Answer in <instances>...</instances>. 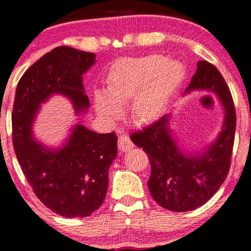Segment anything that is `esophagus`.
I'll list each match as a JSON object with an SVG mask.
<instances>
[{
  "mask_svg": "<svg viewBox=\"0 0 251 251\" xmlns=\"http://www.w3.org/2000/svg\"><path fill=\"white\" fill-rule=\"evenodd\" d=\"M118 146L121 152H128V151H130L133 147V144L131 142V139L129 138V136L122 135L120 136L118 139Z\"/></svg>",
  "mask_w": 251,
  "mask_h": 251,
  "instance_id": "1",
  "label": "esophagus"
}]
</instances>
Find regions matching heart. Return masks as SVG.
<instances>
[{
	"label": "heart",
	"instance_id": "obj_1",
	"mask_svg": "<svg viewBox=\"0 0 251 251\" xmlns=\"http://www.w3.org/2000/svg\"><path fill=\"white\" fill-rule=\"evenodd\" d=\"M183 76V65L166 61L160 54L123 60L109 74L108 91L95 92L96 109L105 119L114 120L121 113V104L135 97L132 119L138 122L153 121Z\"/></svg>",
	"mask_w": 251,
	"mask_h": 251
}]
</instances>
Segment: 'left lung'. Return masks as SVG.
Instances as JSON below:
<instances>
[{
	"instance_id": "obj_1",
	"label": "left lung",
	"mask_w": 251,
	"mask_h": 251,
	"mask_svg": "<svg viewBox=\"0 0 251 251\" xmlns=\"http://www.w3.org/2000/svg\"><path fill=\"white\" fill-rule=\"evenodd\" d=\"M208 90L217 94L224 106L225 120L217 139L207 151L187 155L171 136L169 115L130 135L132 143L143 147L151 162L147 186L161 207L171 211L194 210L204 204L222 186L231 167L236 114L229 88L217 68L205 60L198 68L185 92Z\"/></svg>"
}]
</instances>
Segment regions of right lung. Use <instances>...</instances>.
<instances>
[{
	"label": "right lung",
	"instance_id": "obj_1",
	"mask_svg": "<svg viewBox=\"0 0 251 251\" xmlns=\"http://www.w3.org/2000/svg\"><path fill=\"white\" fill-rule=\"evenodd\" d=\"M94 64L95 53L54 48L24 73L13 102L12 142L23 173L39 200L66 218L88 217L102 204L118 136L77 125L66 145L49 150L34 140L32 123L41 102L52 94L70 97L76 113L87 109L82 75Z\"/></svg>",
	"mask_w": 251,
	"mask_h": 251
}]
</instances>
